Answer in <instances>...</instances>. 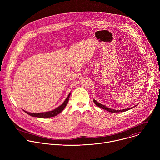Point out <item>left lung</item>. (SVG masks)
I'll return each instance as SVG.
<instances>
[{"label":"left lung","instance_id":"left-lung-1","mask_svg":"<svg viewBox=\"0 0 160 160\" xmlns=\"http://www.w3.org/2000/svg\"><path fill=\"white\" fill-rule=\"evenodd\" d=\"M94 101V102L96 104V106H98V107H99V108H102V109H105V110H106V111H109V112H124V111H128V110H129V109H132V108H127V109L116 110V109H111V108H109L106 107V106H104V105H103V104H101V103L98 102V101H96L95 99H94V101ZM136 106H137V105H136ZM136 106H135L134 107H135Z\"/></svg>","mask_w":160,"mask_h":160}]
</instances>
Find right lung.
I'll return each mask as SVG.
<instances>
[{"label": "right lung", "instance_id": "1", "mask_svg": "<svg viewBox=\"0 0 160 160\" xmlns=\"http://www.w3.org/2000/svg\"><path fill=\"white\" fill-rule=\"evenodd\" d=\"M70 95H71V92H70V94H68V97L66 98V99L64 100V101L62 102V104L61 105H60L59 106H58V108H56V109H54L52 111H47V112H30L26 111L25 110H23V111L26 113H27L28 115H29L32 117H37V118H41L53 117L58 115V114H59L65 108V107L66 106V105L68 102V101H69Z\"/></svg>", "mask_w": 160, "mask_h": 160}]
</instances>
